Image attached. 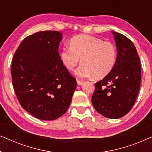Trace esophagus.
<instances>
[{
  "mask_svg": "<svg viewBox=\"0 0 152 152\" xmlns=\"http://www.w3.org/2000/svg\"><path fill=\"white\" fill-rule=\"evenodd\" d=\"M83 83H84V82H83V81H81V80H77V85H79V86L82 85Z\"/></svg>",
  "mask_w": 152,
  "mask_h": 152,
  "instance_id": "obj_1",
  "label": "esophagus"
}]
</instances>
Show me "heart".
<instances>
[{
    "label": "heart",
    "instance_id": "b5f03b06",
    "mask_svg": "<svg viewBox=\"0 0 152 152\" xmlns=\"http://www.w3.org/2000/svg\"><path fill=\"white\" fill-rule=\"evenodd\" d=\"M61 59L68 70H72L81 61L77 70L81 77L92 76L102 79L113 69L117 59V50L113 43L89 35H78L70 40V46L64 48Z\"/></svg>",
    "mask_w": 152,
    "mask_h": 152
}]
</instances>
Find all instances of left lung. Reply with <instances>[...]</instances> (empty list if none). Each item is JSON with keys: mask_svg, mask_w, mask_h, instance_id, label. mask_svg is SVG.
Instances as JSON below:
<instances>
[{"mask_svg": "<svg viewBox=\"0 0 152 152\" xmlns=\"http://www.w3.org/2000/svg\"><path fill=\"white\" fill-rule=\"evenodd\" d=\"M117 59L112 71L95 83L92 104L102 115L111 119L123 117L134 106L140 86V61L132 41L113 32Z\"/></svg>", "mask_w": 152, "mask_h": 152, "instance_id": "1", "label": "left lung"}]
</instances>
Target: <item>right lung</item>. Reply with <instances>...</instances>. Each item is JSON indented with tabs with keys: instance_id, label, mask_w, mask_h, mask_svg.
<instances>
[{
	"instance_id": "add662e5",
	"label": "right lung",
	"mask_w": 152,
	"mask_h": 152,
	"mask_svg": "<svg viewBox=\"0 0 152 152\" xmlns=\"http://www.w3.org/2000/svg\"><path fill=\"white\" fill-rule=\"evenodd\" d=\"M61 32L42 31L27 37L14 53L12 85L21 107L34 117L53 120L69 107L77 82L59 54Z\"/></svg>"
}]
</instances>
